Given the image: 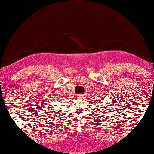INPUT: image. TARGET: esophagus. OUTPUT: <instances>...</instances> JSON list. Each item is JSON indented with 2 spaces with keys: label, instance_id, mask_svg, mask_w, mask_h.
Returning a JSON list of instances; mask_svg holds the SVG:
<instances>
[{
  "label": "esophagus",
  "instance_id": "1",
  "mask_svg": "<svg viewBox=\"0 0 154 154\" xmlns=\"http://www.w3.org/2000/svg\"><path fill=\"white\" fill-rule=\"evenodd\" d=\"M77 97H79V98H83V97H84V95H83V94H79V95H77Z\"/></svg>",
  "mask_w": 154,
  "mask_h": 154
}]
</instances>
